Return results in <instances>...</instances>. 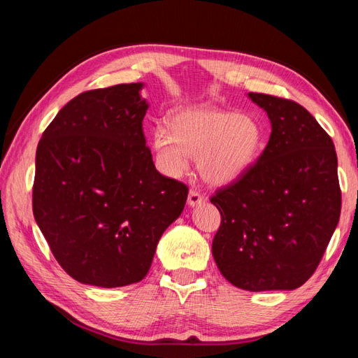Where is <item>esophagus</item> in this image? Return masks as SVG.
I'll use <instances>...</instances> for the list:
<instances>
[{
	"instance_id": "34e87169",
	"label": "esophagus",
	"mask_w": 358,
	"mask_h": 358,
	"mask_svg": "<svg viewBox=\"0 0 358 358\" xmlns=\"http://www.w3.org/2000/svg\"><path fill=\"white\" fill-rule=\"evenodd\" d=\"M203 195L200 194V192H196V191H189V195H187V204L191 208H195V206H199V204H201L203 203Z\"/></svg>"
}]
</instances>
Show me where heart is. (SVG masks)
Listing matches in <instances>:
<instances>
[{"mask_svg":"<svg viewBox=\"0 0 358 358\" xmlns=\"http://www.w3.org/2000/svg\"><path fill=\"white\" fill-rule=\"evenodd\" d=\"M152 146L162 169L171 177L183 175L191 158H199L201 177L226 186L241 178L264 149V129L252 115L217 108L175 112L169 131L158 126Z\"/></svg>","mask_w":358,"mask_h":358,"instance_id":"obj_1","label":"heart"}]
</instances>
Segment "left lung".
I'll use <instances>...</instances> for the list:
<instances>
[{
  "instance_id": "left-lung-1",
  "label": "left lung",
  "mask_w": 358,
  "mask_h": 358,
  "mask_svg": "<svg viewBox=\"0 0 358 358\" xmlns=\"http://www.w3.org/2000/svg\"><path fill=\"white\" fill-rule=\"evenodd\" d=\"M272 132L257 163L212 196L222 224L212 255L246 291H292L315 272L338 224L341 192L331 136L299 103L254 94Z\"/></svg>"
}]
</instances>
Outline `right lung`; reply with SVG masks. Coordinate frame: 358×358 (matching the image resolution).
Returning <instances> with one entry per match:
<instances>
[{"instance_id":"1","label":"right lung","mask_w":358,"mask_h":358,"mask_svg":"<svg viewBox=\"0 0 358 358\" xmlns=\"http://www.w3.org/2000/svg\"><path fill=\"white\" fill-rule=\"evenodd\" d=\"M143 87L80 94L38 143L35 222L59 266L83 285L138 283L185 209L187 186L159 173L146 146Z\"/></svg>"}]
</instances>
